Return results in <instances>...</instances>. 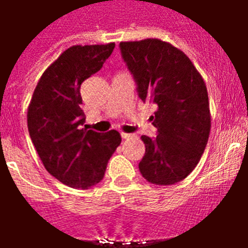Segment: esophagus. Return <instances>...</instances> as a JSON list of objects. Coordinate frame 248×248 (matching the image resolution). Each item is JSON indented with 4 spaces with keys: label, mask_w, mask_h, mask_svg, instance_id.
I'll return each mask as SVG.
<instances>
[{
    "label": "esophagus",
    "mask_w": 248,
    "mask_h": 248,
    "mask_svg": "<svg viewBox=\"0 0 248 248\" xmlns=\"http://www.w3.org/2000/svg\"><path fill=\"white\" fill-rule=\"evenodd\" d=\"M121 136H122V139H130L132 138V134H126V132H121Z\"/></svg>",
    "instance_id": "obj_1"
}]
</instances>
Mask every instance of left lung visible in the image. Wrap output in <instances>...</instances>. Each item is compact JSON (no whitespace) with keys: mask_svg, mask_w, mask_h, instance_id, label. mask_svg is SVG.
<instances>
[{"mask_svg":"<svg viewBox=\"0 0 248 248\" xmlns=\"http://www.w3.org/2000/svg\"><path fill=\"white\" fill-rule=\"evenodd\" d=\"M120 50L140 99L158 107L152 116L157 136H141L140 173L155 185L184 180L200 162L211 127L203 79L184 52L161 40L121 42Z\"/></svg>","mask_w":248,"mask_h":248,"instance_id":"8db88e82","label":"left lung"}]
</instances>
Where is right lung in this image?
Here are the masks:
<instances>
[{
  "label": "right lung",
  "mask_w": 248,
  "mask_h": 248,
  "mask_svg": "<svg viewBox=\"0 0 248 248\" xmlns=\"http://www.w3.org/2000/svg\"><path fill=\"white\" fill-rule=\"evenodd\" d=\"M114 44L72 46L45 71L28 108V131L48 173L63 184L89 189L103 180L120 132L82 128L81 85L99 72Z\"/></svg>",
  "instance_id": "1"
}]
</instances>
